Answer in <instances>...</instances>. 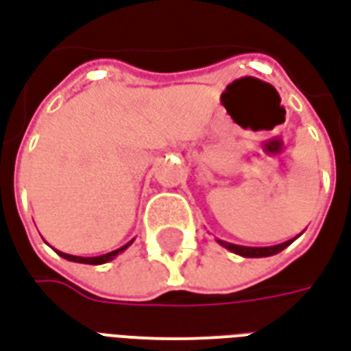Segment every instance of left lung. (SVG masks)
I'll return each mask as SVG.
<instances>
[{"label":"left lung","instance_id":"1","mask_svg":"<svg viewBox=\"0 0 351 351\" xmlns=\"http://www.w3.org/2000/svg\"><path fill=\"white\" fill-rule=\"evenodd\" d=\"M221 246H226L228 250L235 252L239 256H244V258H267V256H274V254H278L282 252L286 246L291 244V241H287V243L276 244V246H265V248H248V246H237V244H229V243H221Z\"/></svg>","mask_w":351,"mask_h":351}]
</instances>
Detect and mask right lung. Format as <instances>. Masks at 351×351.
Instances as JSON below:
<instances>
[{
	"instance_id": "right-lung-1",
	"label": "right lung",
	"mask_w": 351,
	"mask_h": 351,
	"mask_svg": "<svg viewBox=\"0 0 351 351\" xmlns=\"http://www.w3.org/2000/svg\"><path fill=\"white\" fill-rule=\"evenodd\" d=\"M131 243H128L125 246H122V248H118V250L114 252H108V254H103V256H97V258H80V256H69V254H64V252H58L60 256L64 259H69V261H75V263H88V265H101V263H107V261H110V259H114L118 254L122 250H125L128 246H130Z\"/></svg>"
}]
</instances>
